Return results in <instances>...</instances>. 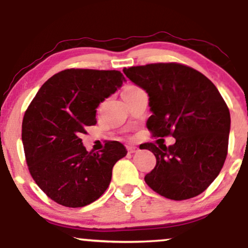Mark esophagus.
Wrapping results in <instances>:
<instances>
[{"label": "esophagus", "mask_w": 248, "mask_h": 248, "mask_svg": "<svg viewBox=\"0 0 248 248\" xmlns=\"http://www.w3.org/2000/svg\"><path fill=\"white\" fill-rule=\"evenodd\" d=\"M138 152H139V148L138 147H134V146L128 147V153L134 154V153H138Z\"/></svg>", "instance_id": "1"}]
</instances>
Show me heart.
<instances>
[{"label": "heart", "instance_id": "heart-1", "mask_svg": "<svg viewBox=\"0 0 248 248\" xmlns=\"http://www.w3.org/2000/svg\"><path fill=\"white\" fill-rule=\"evenodd\" d=\"M134 86H128V87H126V88H124V91H126V90H129V88H133ZM124 91H122V92H124Z\"/></svg>", "mask_w": 248, "mask_h": 248}]
</instances>
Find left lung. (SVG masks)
<instances>
[{"label": "left lung", "instance_id": "8db88e82", "mask_svg": "<svg viewBox=\"0 0 248 248\" xmlns=\"http://www.w3.org/2000/svg\"><path fill=\"white\" fill-rule=\"evenodd\" d=\"M147 92V128L157 138L172 135L175 144H142L156 157L144 181L155 192L173 201L196 197L215 181L226 160L231 116L217 87L198 71L158 62L124 69Z\"/></svg>", "mask_w": 248, "mask_h": 248}]
</instances>
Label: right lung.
<instances>
[{
    "label": "right lung",
    "instance_id": "1",
    "mask_svg": "<svg viewBox=\"0 0 248 248\" xmlns=\"http://www.w3.org/2000/svg\"><path fill=\"white\" fill-rule=\"evenodd\" d=\"M126 81L120 71L70 69L39 88L22 124L29 171L56 203L81 207L107 190L114 164L127 154L118 141L87 152L80 135L96 124V108Z\"/></svg>",
    "mask_w": 248,
    "mask_h": 248
}]
</instances>
